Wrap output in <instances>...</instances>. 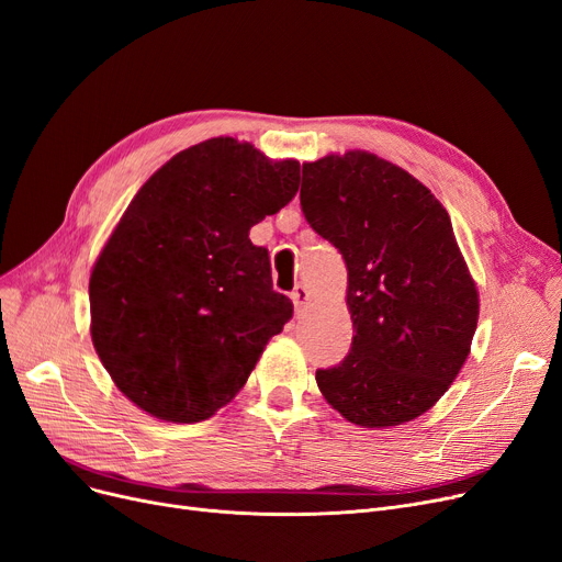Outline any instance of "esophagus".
Returning a JSON list of instances; mask_svg holds the SVG:
<instances>
[{
  "label": "esophagus",
  "mask_w": 562,
  "mask_h": 562,
  "mask_svg": "<svg viewBox=\"0 0 562 562\" xmlns=\"http://www.w3.org/2000/svg\"><path fill=\"white\" fill-rule=\"evenodd\" d=\"M291 301H294L296 314H303V310H305V307H307V303H310L307 286H305V284H299L294 291H291Z\"/></svg>",
  "instance_id": "esophagus-1"
}]
</instances>
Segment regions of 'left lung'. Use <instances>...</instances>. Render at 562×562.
<instances>
[{"instance_id":"1","label":"left lung","mask_w":562,"mask_h":562,"mask_svg":"<svg viewBox=\"0 0 562 562\" xmlns=\"http://www.w3.org/2000/svg\"><path fill=\"white\" fill-rule=\"evenodd\" d=\"M301 206L345 257L356 330L345 360L316 370L322 395L368 429L423 416L467 362L480 312L448 211L368 151L303 162Z\"/></svg>"}]
</instances>
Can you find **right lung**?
<instances>
[{
  "mask_svg": "<svg viewBox=\"0 0 562 562\" xmlns=\"http://www.w3.org/2000/svg\"><path fill=\"white\" fill-rule=\"evenodd\" d=\"M301 162L213 137L146 181L89 280L91 339L116 387L167 423L236 397L294 314L250 227L299 192Z\"/></svg>",
  "mask_w": 562,
  "mask_h": 562,
  "instance_id": "right-lung-1",
  "label": "right lung"
}]
</instances>
